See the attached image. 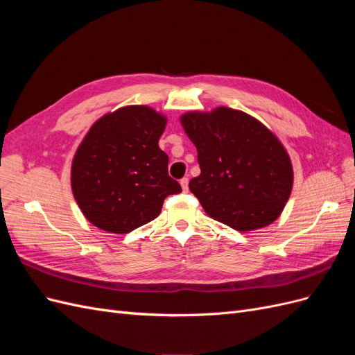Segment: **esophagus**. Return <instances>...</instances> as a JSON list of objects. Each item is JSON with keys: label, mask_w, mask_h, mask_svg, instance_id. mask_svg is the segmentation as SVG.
Listing matches in <instances>:
<instances>
[{"label": "esophagus", "mask_w": 355, "mask_h": 355, "mask_svg": "<svg viewBox=\"0 0 355 355\" xmlns=\"http://www.w3.org/2000/svg\"><path fill=\"white\" fill-rule=\"evenodd\" d=\"M188 184H189V179L188 178H182L180 179V187H182V189H184V192H188V189H189Z\"/></svg>", "instance_id": "esophagus-1"}]
</instances>
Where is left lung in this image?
<instances>
[{
    "label": "left lung",
    "mask_w": 355,
    "mask_h": 355,
    "mask_svg": "<svg viewBox=\"0 0 355 355\" xmlns=\"http://www.w3.org/2000/svg\"><path fill=\"white\" fill-rule=\"evenodd\" d=\"M197 148L201 168L189 189L209 216L237 231L274 222L293 185L290 158L280 141L253 116L225 108L180 118Z\"/></svg>",
    "instance_id": "obj_1"
}]
</instances>
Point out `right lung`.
<instances>
[{
	"instance_id": "right-lung-1",
	"label": "right lung",
	"mask_w": 355,
	"mask_h": 355,
	"mask_svg": "<svg viewBox=\"0 0 355 355\" xmlns=\"http://www.w3.org/2000/svg\"><path fill=\"white\" fill-rule=\"evenodd\" d=\"M166 118L148 106H125L96 121L72 161L71 185L94 227L127 234L155 219L164 198L179 194L168 157L158 146Z\"/></svg>"
}]
</instances>
